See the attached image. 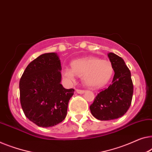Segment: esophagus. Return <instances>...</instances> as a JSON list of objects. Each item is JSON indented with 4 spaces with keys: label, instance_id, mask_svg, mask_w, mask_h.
<instances>
[{
    "label": "esophagus",
    "instance_id": "34e87169",
    "mask_svg": "<svg viewBox=\"0 0 152 152\" xmlns=\"http://www.w3.org/2000/svg\"><path fill=\"white\" fill-rule=\"evenodd\" d=\"M76 92H77L78 94H83V93H84V92H85V91H83V90L77 89V90H76Z\"/></svg>",
    "mask_w": 152,
    "mask_h": 152
}]
</instances>
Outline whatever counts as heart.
<instances>
[{
  "mask_svg": "<svg viewBox=\"0 0 152 152\" xmlns=\"http://www.w3.org/2000/svg\"><path fill=\"white\" fill-rule=\"evenodd\" d=\"M72 69L65 68L62 74L67 80L73 81L75 75L82 76L86 86L92 88L102 87L111 78L113 68L110 61L102 60L95 57L78 59L71 64Z\"/></svg>",
  "mask_w": 152,
  "mask_h": 152,
  "instance_id": "obj_1",
  "label": "heart"
}]
</instances>
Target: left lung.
<instances>
[{
  "label": "left lung",
  "instance_id": "obj_1",
  "mask_svg": "<svg viewBox=\"0 0 152 152\" xmlns=\"http://www.w3.org/2000/svg\"><path fill=\"white\" fill-rule=\"evenodd\" d=\"M107 56L114 71L113 83L97 94L90 106L92 116L101 121L124 116L130 107L134 92L131 72L124 60L113 53Z\"/></svg>",
  "mask_w": 152,
  "mask_h": 152
}]
</instances>
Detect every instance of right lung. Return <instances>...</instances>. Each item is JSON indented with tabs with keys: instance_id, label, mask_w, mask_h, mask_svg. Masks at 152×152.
I'll list each match as a JSON object with an SVG mask.
<instances>
[{
	"instance_id": "right-lung-1",
	"label": "right lung",
	"mask_w": 152,
	"mask_h": 152,
	"mask_svg": "<svg viewBox=\"0 0 152 152\" xmlns=\"http://www.w3.org/2000/svg\"><path fill=\"white\" fill-rule=\"evenodd\" d=\"M61 62L56 53H45L28 64L19 83L23 110L31 121L39 127L60 124L67 114L74 89L61 84Z\"/></svg>"
}]
</instances>
